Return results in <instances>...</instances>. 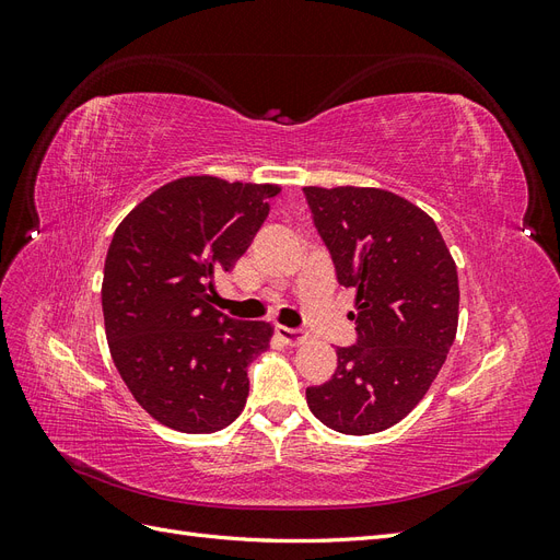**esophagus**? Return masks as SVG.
I'll return each instance as SVG.
<instances>
[{"label":"esophagus","mask_w":560,"mask_h":560,"mask_svg":"<svg viewBox=\"0 0 560 560\" xmlns=\"http://www.w3.org/2000/svg\"><path fill=\"white\" fill-rule=\"evenodd\" d=\"M278 336H280V341L287 343V346H301L308 338V334L303 329H290V327H282V325L278 327Z\"/></svg>","instance_id":"34e87169"}]
</instances>
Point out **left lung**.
Segmentation results:
<instances>
[{
	"instance_id": "1",
	"label": "left lung",
	"mask_w": 560,
	"mask_h": 560,
	"mask_svg": "<svg viewBox=\"0 0 560 560\" xmlns=\"http://www.w3.org/2000/svg\"><path fill=\"white\" fill-rule=\"evenodd\" d=\"M336 278L354 287L358 343L334 376L306 389L308 409L341 434L397 425L425 397L457 331V270L434 219L371 186H303Z\"/></svg>"
}]
</instances>
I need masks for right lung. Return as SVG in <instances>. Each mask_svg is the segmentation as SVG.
Segmentation results:
<instances>
[{"label":"right lung","instance_id":"right-lung-1","mask_svg":"<svg viewBox=\"0 0 560 560\" xmlns=\"http://www.w3.org/2000/svg\"><path fill=\"white\" fill-rule=\"evenodd\" d=\"M278 194V184L179 177L114 233L103 278L109 352L135 401L165 428L210 434L243 411L247 366L268 350L273 327L219 313L210 294Z\"/></svg>","mask_w":560,"mask_h":560}]
</instances>
